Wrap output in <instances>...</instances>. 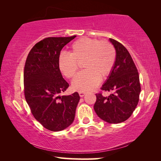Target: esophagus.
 <instances>
[{
  "mask_svg": "<svg viewBox=\"0 0 161 161\" xmlns=\"http://www.w3.org/2000/svg\"><path fill=\"white\" fill-rule=\"evenodd\" d=\"M79 94H80V96L81 97H83L84 95L86 94V92H79Z\"/></svg>",
  "mask_w": 161,
  "mask_h": 161,
  "instance_id": "1",
  "label": "esophagus"
}]
</instances>
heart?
Listing matches in <instances>:
<instances>
[{
	"mask_svg": "<svg viewBox=\"0 0 161 161\" xmlns=\"http://www.w3.org/2000/svg\"><path fill=\"white\" fill-rule=\"evenodd\" d=\"M84 59L85 70L77 75L72 81V87L79 92H87L96 87L101 81L109 75L116 59L115 47L111 42L82 37L71 45L70 53H61L58 59L60 72L67 78H72L77 73V62Z\"/></svg>",
	"mask_w": 161,
	"mask_h": 161,
	"instance_id": "1",
	"label": "heart"
}]
</instances>
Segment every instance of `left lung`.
Listing matches in <instances>:
<instances>
[{
  "label": "left lung",
  "mask_w": 161,
  "mask_h": 161,
  "mask_svg": "<svg viewBox=\"0 0 161 161\" xmlns=\"http://www.w3.org/2000/svg\"><path fill=\"white\" fill-rule=\"evenodd\" d=\"M116 52V63L102 92L96 94L94 108L98 116L109 124L124 122L137 107L141 92L138 69L129 51L116 40L110 38ZM114 93L103 96L102 91Z\"/></svg>",
  "instance_id": "8db88e82"
}]
</instances>
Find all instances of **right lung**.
Here are the masks:
<instances>
[{
	"instance_id": "obj_1",
	"label": "right lung",
	"mask_w": 161,
	"mask_h": 161,
	"mask_svg": "<svg viewBox=\"0 0 161 161\" xmlns=\"http://www.w3.org/2000/svg\"><path fill=\"white\" fill-rule=\"evenodd\" d=\"M72 37H46L30 51L24 67V94L35 119L52 131L66 129L75 119L77 92L59 96L69 87L58 67L62 49Z\"/></svg>"
}]
</instances>
